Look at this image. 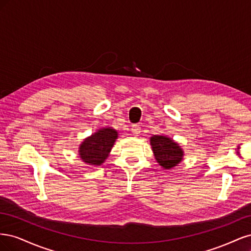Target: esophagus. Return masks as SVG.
Returning <instances> with one entry per match:
<instances>
[{
	"label": "esophagus",
	"mask_w": 251,
	"mask_h": 251,
	"mask_svg": "<svg viewBox=\"0 0 251 251\" xmlns=\"http://www.w3.org/2000/svg\"><path fill=\"white\" fill-rule=\"evenodd\" d=\"M131 132H132V134L134 136H138L140 134V132H141V127L139 126V125H134L132 126V128H131Z\"/></svg>",
	"instance_id": "esophagus-1"
}]
</instances>
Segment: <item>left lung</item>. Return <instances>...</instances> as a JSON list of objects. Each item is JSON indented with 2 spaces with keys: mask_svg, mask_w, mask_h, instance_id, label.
Wrapping results in <instances>:
<instances>
[{
  "mask_svg": "<svg viewBox=\"0 0 251 251\" xmlns=\"http://www.w3.org/2000/svg\"><path fill=\"white\" fill-rule=\"evenodd\" d=\"M150 144L156 161L164 170H172L183 160L184 151L178 142L166 135H153Z\"/></svg>",
  "mask_w": 251,
  "mask_h": 251,
  "instance_id": "8db88e82",
  "label": "left lung"
}]
</instances>
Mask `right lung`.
<instances>
[{
  "mask_svg": "<svg viewBox=\"0 0 251 251\" xmlns=\"http://www.w3.org/2000/svg\"><path fill=\"white\" fill-rule=\"evenodd\" d=\"M118 138V132L111 126L98 128L85 138L78 147V157L86 164L98 166L104 163Z\"/></svg>",
  "mask_w": 251,
  "mask_h": 251,
  "instance_id": "obj_1",
  "label": "right lung"
}]
</instances>
